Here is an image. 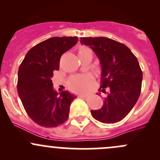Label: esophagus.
Segmentation results:
<instances>
[{"instance_id": "obj_1", "label": "esophagus", "mask_w": 160, "mask_h": 160, "mask_svg": "<svg viewBox=\"0 0 160 160\" xmlns=\"http://www.w3.org/2000/svg\"><path fill=\"white\" fill-rule=\"evenodd\" d=\"M79 98H88V96L85 94H82V95H80V96H79Z\"/></svg>"}]
</instances>
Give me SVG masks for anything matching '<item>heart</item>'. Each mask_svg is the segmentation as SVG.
I'll list each match as a JSON object with an SVG mask.
<instances>
[{"mask_svg": "<svg viewBox=\"0 0 160 160\" xmlns=\"http://www.w3.org/2000/svg\"><path fill=\"white\" fill-rule=\"evenodd\" d=\"M86 54H89L92 56L91 49L86 46H80L78 50V56ZM93 83H94L93 77L90 74H85V75L79 76V77H74L73 79H72L69 83V87L72 91L81 93V92H84L89 90L90 87L93 84Z\"/></svg>", "mask_w": 160, "mask_h": 160, "instance_id": "b5f03b06", "label": "heart"}]
</instances>
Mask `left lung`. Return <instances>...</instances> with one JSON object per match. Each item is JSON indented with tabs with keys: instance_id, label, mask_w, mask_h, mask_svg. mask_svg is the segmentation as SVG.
Here are the masks:
<instances>
[{
	"instance_id": "8db88e82",
	"label": "left lung",
	"mask_w": 160,
	"mask_h": 160,
	"mask_svg": "<svg viewBox=\"0 0 160 160\" xmlns=\"http://www.w3.org/2000/svg\"><path fill=\"white\" fill-rule=\"evenodd\" d=\"M81 44L89 46L100 59L101 88L106 93L102 108L91 110L94 119L106 124L122 121L133 108L141 93L142 72L132 51L125 45L106 37H82Z\"/></svg>"
}]
</instances>
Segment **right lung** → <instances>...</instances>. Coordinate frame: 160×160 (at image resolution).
<instances>
[{
  "mask_svg": "<svg viewBox=\"0 0 160 160\" xmlns=\"http://www.w3.org/2000/svg\"><path fill=\"white\" fill-rule=\"evenodd\" d=\"M78 38L52 37L32 47L18 69V93L32 121L46 128H54L68 119L70 107L77 96L70 92L58 93L53 89V71L59 68L65 52L77 44Z\"/></svg>",
  "mask_w": 160,
  "mask_h": 160,
  "instance_id": "obj_1",
  "label": "right lung"
}]
</instances>
